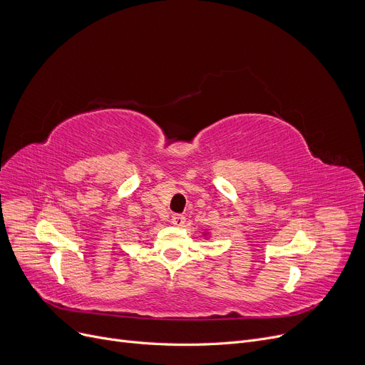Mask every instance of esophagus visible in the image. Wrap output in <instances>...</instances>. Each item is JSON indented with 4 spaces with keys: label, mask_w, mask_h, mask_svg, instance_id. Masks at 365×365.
I'll return each instance as SVG.
<instances>
[{
    "label": "esophagus",
    "mask_w": 365,
    "mask_h": 365,
    "mask_svg": "<svg viewBox=\"0 0 365 365\" xmlns=\"http://www.w3.org/2000/svg\"><path fill=\"white\" fill-rule=\"evenodd\" d=\"M170 222L175 225V227H182V225L185 224V217L184 215H172Z\"/></svg>",
    "instance_id": "esophagus-1"
}]
</instances>
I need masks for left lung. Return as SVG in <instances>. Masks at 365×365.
Instances as JSON below:
<instances>
[{
    "instance_id": "obj_1",
    "label": "left lung",
    "mask_w": 365,
    "mask_h": 365,
    "mask_svg": "<svg viewBox=\"0 0 365 365\" xmlns=\"http://www.w3.org/2000/svg\"><path fill=\"white\" fill-rule=\"evenodd\" d=\"M203 236H205V237H207V236H210V233H207V232H205V233H203Z\"/></svg>"
}]
</instances>
